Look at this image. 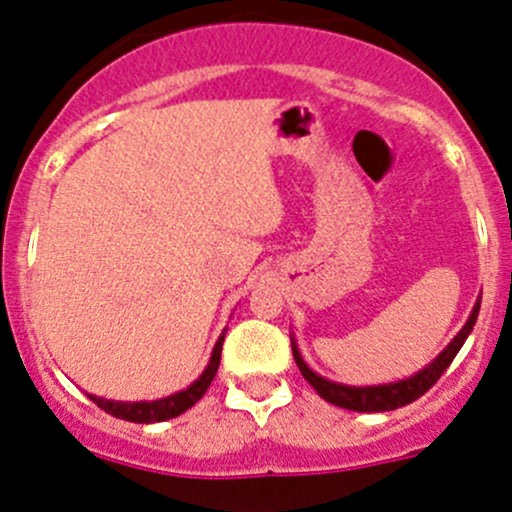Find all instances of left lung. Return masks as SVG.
<instances>
[{
	"label": "left lung",
	"mask_w": 512,
	"mask_h": 512,
	"mask_svg": "<svg viewBox=\"0 0 512 512\" xmlns=\"http://www.w3.org/2000/svg\"><path fill=\"white\" fill-rule=\"evenodd\" d=\"M479 308H481V296L474 303V311H471L469 320L464 323V328L454 335L452 342L440 352L428 367L420 369L418 374L408 376V379H398L391 381V384H376V386H347V384H338V381H330L325 376H320L303 362L299 345H296L294 335H291V352H294L296 364H299L303 379L318 391L320 398H325L328 403L338 408H347V411H357V413H381V411H396V408L408 406L413 403L415 398L423 396L425 391H430L435 386V381L445 374V369L452 364V359L457 357V352L462 350L464 340L469 338V333L474 330L476 318H479Z\"/></svg>",
	"instance_id": "1"
}]
</instances>
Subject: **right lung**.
<instances>
[{"label":"right lung","mask_w":512,"mask_h":512,"mask_svg":"<svg viewBox=\"0 0 512 512\" xmlns=\"http://www.w3.org/2000/svg\"><path fill=\"white\" fill-rule=\"evenodd\" d=\"M223 338H226V330H223L221 338L213 345L209 364H206V369L201 372L199 379H196L194 384H189L187 389L172 393V396L157 398V401H109V398L92 396V393H87V396L97 403L101 411L111 413L114 418L128 420V423H162V420L177 418V415L189 411L196 401H201V396H204L206 389L211 386L213 376L218 372V364H221Z\"/></svg>","instance_id":"add662e5"}]
</instances>
